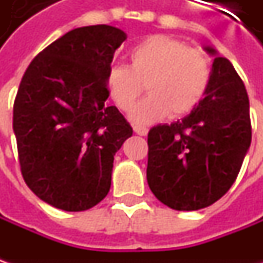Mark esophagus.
Instances as JSON below:
<instances>
[{
    "instance_id": "obj_1",
    "label": "esophagus",
    "mask_w": 263,
    "mask_h": 263,
    "mask_svg": "<svg viewBox=\"0 0 263 263\" xmlns=\"http://www.w3.org/2000/svg\"><path fill=\"white\" fill-rule=\"evenodd\" d=\"M135 133L140 135V136H146L147 135V128L145 126H135Z\"/></svg>"
}]
</instances>
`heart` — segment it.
<instances>
[{
  "mask_svg": "<svg viewBox=\"0 0 263 263\" xmlns=\"http://www.w3.org/2000/svg\"><path fill=\"white\" fill-rule=\"evenodd\" d=\"M130 66L114 64L106 73V87L116 105L128 112L145 92L132 118L154 123L170 112L181 117L192 112L206 96L212 82L209 57L171 36L154 35L130 49Z\"/></svg>",
  "mask_w": 263,
  "mask_h": 263,
  "instance_id": "obj_1",
  "label": "heart"
}]
</instances>
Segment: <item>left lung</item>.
Returning a JSON list of instances; mask_svg holds the SVG:
<instances>
[{
	"instance_id": "8db88e82",
	"label": "left lung",
	"mask_w": 263,
	"mask_h": 263,
	"mask_svg": "<svg viewBox=\"0 0 263 263\" xmlns=\"http://www.w3.org/2000/svg\"><path fill=\"white\" fill-rule=\"evenodd\" d=\"M250 140L245 83L227 58L217 57L203 101L180 121L149 130L147 184L158 200L177 211L209 206L236 181Z\"/></svg>"
}]
</instances>
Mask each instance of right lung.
Returning <instances> with one entry per match:
<instances>
[{"label":"right lung","mask_w":263,"mask_h":263,"mask_svg":"<svg viewBox=\"0 0 263 263\" xmlns=\"http://www.w3.org/2000/svg\"><path fill=\"white\" fill-rule=\"evenodd\" d=\"M126 33L108 25L77 27L32 60L13 106L18 164L26 184L52 206L80 212L111 187L116 152L133 135L106 106V73Z\"/></svg>","instance_id":"add662e5"}]
</instances>
